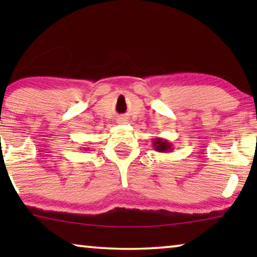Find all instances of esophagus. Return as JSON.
Returning a JSON list of instances; mask_svg holds the SVG:
<instances>
[{
    "instance_id": "esophagus-1",
    "label": "esophagus",
    "mask_w": 257,
    "mask_h": 257,
    "mask_svg": "<svg viewBox=\"0 0 257 257\" xmlns=\"http://www.w3.org/2000/svg\"><path fill=\"white\" fill-rule=\"evenodd\" d=\"M118 122L119 124H124V122H126V120L124 118H120V119H118Z\"/></svg>"
}]
</instances>
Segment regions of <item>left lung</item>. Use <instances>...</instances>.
I'll return each instance as SVG.
<instances>
[{
    "label": "left lung",
    "instance_id": "left-lung-1",
    "mask_svg": "<svg viewBox=\"0 0 257 257\" xmlns=\"http://www.w3.org/2000/svg\"><path fill=\"white\" fill-rule=\"evenodd\" d=\"M152 145L154 150L159 153H167L173 151V144H171V142H168L167 139L154 138L152 140Z\"/></svg>",
    "mask_w": 257,
    "mask_h": 257
}]
</instances>
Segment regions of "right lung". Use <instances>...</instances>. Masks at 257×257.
I'll return each instance as SVG.
<instances>
[{"instance_id":"right-lung-1","label":"right lung","mask_w":257,"mask_h":257,"mask_svg":"<svg viewBox=\"0 0 257 257\" xmlns=\"http://www.w3.org/2000/svg\"><path fill=\"white\" fill-rule=\"evenodd\" d=\"M83 150H84V151H87V150H86V147H83Z\"/></svg>"}]
</instances>
